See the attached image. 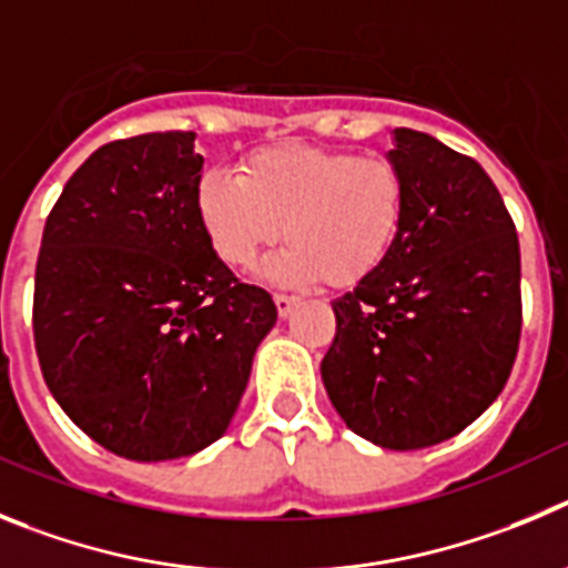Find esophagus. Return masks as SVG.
<instances>
[{"label": "esophagus", "instance_id": "1", "mask_svg": "<svg viewBox=\"0 0 568 568\" xmlns=\"http://www.w3.org/2000/svg\"><path fill=\"white\" fill-rule=\"evenodd\" d=\"M300 303V296L294 294H274V305H277L280 316H288L294 311V305Z\"/></svg>", "mask_w": 568, "mask_h": 568}]
</instances>
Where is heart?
I'll return each mask as SVG.
<instances>
[{"instance_id": "heart-1", "label": "heart", "mask_w": 568, "mask_h": 568, "mask_svg": "<svg viewBox=\"0 0 568 568\" xmlns=\"http://www.w3.org/2000/svg\"><path fill=\"white\" fill-rule=\"evenodd\" d=\"M195 212L214 254L246 272L283 237L272 263L280 283L356 285L390 257L407 214L405 172L385 155L308 144L263 146L240 175L209 170Z\"/></svg>"}]
</instances>
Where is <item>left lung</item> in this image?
<instances>
[{
  "instance_id": "left-lung-1",
  "label": "left lung",
  "mask_w": 568,
  "mask_h": 568,
  "mask_svg": "<svg viewBox=\"0 0 568 568\" xmlns=\"http://www.w3.org/2000/svg\"><path fill=\"white\" fill-rule=\"evenodd\" d=\"M407 214L379 272L334 300L322 382L342 422L387 449L458 436L507 385L520 342V246L481 163L393 130Z\"/></svg>"
}]
</instances>
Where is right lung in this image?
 Masks as SVG:
<instances>
[{
	"label": "right lung",
	"instance_id": "right-lung-1",
	"mask_svg": "<svg viewBox=\"0 0 568 568\" xmlns=\"http://www.w3.org/2000/svg\"><path fill=\"white\" fill-rule=\"evenodd\" d=\"M195 132L110 141L73 172L36 260L33 339L61 410L130 462L226 433L272 294L240 283L195 212Z\"/></svg>",
	"mask_w": 568,
	"mask_h": 568
}]
</instances>
